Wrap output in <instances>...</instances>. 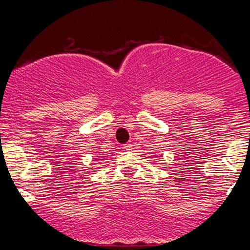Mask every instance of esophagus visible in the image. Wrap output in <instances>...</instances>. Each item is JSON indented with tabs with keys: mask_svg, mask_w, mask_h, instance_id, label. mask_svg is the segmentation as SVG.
<instances>
[{
	"mask_svg": "<svg viewBox=\"0 0 250 250\" xmlns=\"http://www.w3.org/2000/svg\"><path fill=\"white\" fill-rule=\"evenodd\" d=\"M125 150H133V145L131 143H125Z\"/></svg>",
	"mask_w": 250,
	"mask_h": 250,
	"instance_id": "1",
	"label": "esophagus"
}]
</instances>
